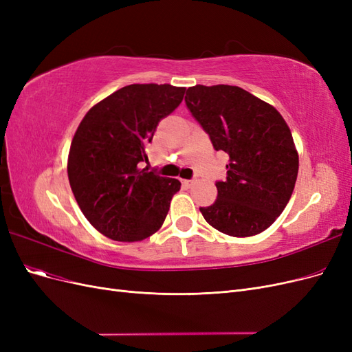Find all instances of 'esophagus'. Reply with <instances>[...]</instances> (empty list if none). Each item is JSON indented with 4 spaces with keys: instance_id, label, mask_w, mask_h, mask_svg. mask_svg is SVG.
Listing matches in <instances>:
<instances>
[{
    "instance_id": "34e87169",
    "label": "esophagus",
    "mask_w": 352,
    "mask_h": 352,
    "mask_svg": "<svg viewBox=\"0 0 352 352\" xmlns=\"http://www.w3.org/2000/svg\"><path fill=\"white\" fill-rule=\"evenodd\" d=\"M194 184H195V179H190V180L185 179L184 180V185H186V186H190V185H194Z\"/></svg>"
}]
</instances>
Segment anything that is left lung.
Instances as JSON below:
<instances>
[{"label":"left lung","instance_id":"1","mask_svg":"<svg viewBox=\"0 0 352 352\" xmlns=\"http://www.w3.org/2000/svg\"><path fill=\"white\" fill-rule=\"evenodd\" d=\"M186 107L216 151L229 155L214 204L201 207L206 221L229 236L258 235L289 202L298 176L291 129L273 105L239 87L195 85Z\"/></svg>","mask_w":352,"mask_h":352}]
</instances>
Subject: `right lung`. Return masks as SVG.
Wrapping results in <instances>:
<instances>
[{"label":"right lung","mask_w":352,"mask_h":352,"mask_svg":"<svg viewBox=\"0 0 352 352\" xmlns=\"http://www.w3.org/2000/svg\"><path fill=\"white\" fill-rule=\"evenodd\" d=\"M185 91L168 83L127 85L82 119L69 151V182L83 216L104 236L142 241L164 223L180 182L140 163L148 160L160 120L177 109Z\"/></svg>","instance_id":"add662e5"}]
</instances>
